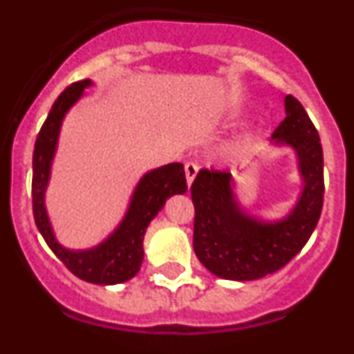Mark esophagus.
I'll return each mask as SVG.
<instances>
[{"mask_svg": "<svg viewBox=\"0 0 354 354\" xmlns=\"http://www.w3.org/2000/svg\"><path fill=\"white\" fill-rule=\"evenodd\" d=\"M196 171H198V165H196V162L187 161L186 165H184V174H186L187 184L193 183V179L196 177Z\"/></svg>", "mask_w": 354, "mask_h": 354, "instance_id": "esophagus-1", "label": "esophagus"}]
</instances>
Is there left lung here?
<instances>
[{
	"instance_id": "obj_1",
	"label": "left lung",
	"mask_w": 354,
	"mask_h": 354,
	"mask_svg": "<svg viewBox=\"0 0 354 354\" xmlns=\"http://www.w3.org/2000/svg\"><path fill=\"white\" fill-rule=\"evenodd\" d=\"M287 117L271 138L296 150L303 193L286 220L259 223L237 207L230 171L200 170L192 184L193 248L202 264L225 280H257L290 262L310 239L323 211V147L301 102L286 97Z\"/></svg>"
}]
</instances>
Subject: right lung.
<instances>
[{
    "mask_svg": "<svg viewBox=\"0 0 354 354\" xmlns=\"http://www.w3.org/2000/svg\"><path fill=\"white\" fill-rule=\"evenodd\" d=\"M90 80L76 81L60 93L51 106L48 118L40 127L33 150V179H31V204L37 228L42 234L56 257L60 259L72 274L90 283L111 286L131 280L140 271L143 261V236L156 214L162 209L168 196L184 193L187 189L184 167L180 162H171L167 167L152 170L140 180L129 211L115 230L113 236L86 252H71L62 248L53 236L48 214L44 209V189L48 186L49 167L55 154L56 138L64 115L83 93Z\"/></svg>",
    "mask_w": 354,
    "mask_h": 354,
    "instance_id": "1",
    "label": "right lung"
}]
</instances>
